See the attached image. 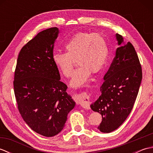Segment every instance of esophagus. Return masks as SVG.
Here are the masks:
<instances>
[{
	"label": "esophagus",
	"mask_w": 153,
	"mask_h": 153,
	"mask_svg": "<svg viewBox=\"0 0 153 153\" xmlns=\"http://www.w3.org/2000/svg\"><path fill=\"white\" fill-rule=\"evenodd\" d=\"M79 103L81 105L83 108L85 109H89L90 108V99L89 97L87 94L85 93H82L79 95L78 99H77Z\"/></svg>",
	"instance_id": "obj_1"
}]
</instances>
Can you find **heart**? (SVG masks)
Returning <instances> with one entry per match:
<instances>
[{"instance_id":"1","label":"heart","mask_w":153,"mask_h":153,"mask_svg":"<svg viewBox=\"0 0 153 153\" xmlns=\"http://www.w3.org/2000/svg\"><path fill=\"white\" fill-rule=\"evenodd\" d=\"M66 53L53 54L55 66L65 77H69L77 62L79 67L75 70L71 85L82 86L87 82L91 73H99L105 66L108 56L107 43L102 35L93 32H79L65 45Z\"/></svg>"}]
</instances>
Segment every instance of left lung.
<instances>
[{
  "label": "left lung",
  "mask_w": 153,
  "mask_h": 153,
  "mask_svg": "<svg viewBox=\"0 0 153 153\" xmlns=\"http://www.w3.org/2000/svg\"><path fill=\"white\" fill-rule=\"evenodd\" d=\"M120 47L100 87L101 95L91 105L102 115L98 129L110 133L121 126L134 107L142 80V68L135 48L130 42L123 43L116 34Z\"/></svg>",
  "instance_id": "obj_1"
}]
</instances>
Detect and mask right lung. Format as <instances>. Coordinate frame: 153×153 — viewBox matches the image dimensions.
<instances>
[{
    "label": "right lung",
    "instance_id": "obj_1",
    "mask_svg": "<svg viewBox=\"0 0 153 153\" xmlns=\"http://www.w3.org/2000/svg\"><path fill=\"white\" fill-rule=\"evenodd\" d=\"M58 33L56 27L47 29L22 48L13 82L22 119L32 130L45 137L62 130L68 113L75 106L53 60Z\"/></svg>",
    "mask_w": 153,
    "mask_h": 153
}]
</instances>
